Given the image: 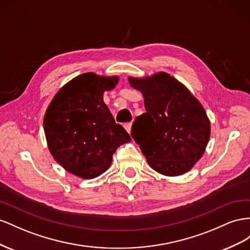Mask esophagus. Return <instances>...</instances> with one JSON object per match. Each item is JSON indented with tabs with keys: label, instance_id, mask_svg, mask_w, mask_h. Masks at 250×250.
<instances>
[{
	"label": "esophagus",
	"instance_id": "34e87169",
	"mask_svg": "<svg viewBox=\"0 0 250 250\" xmlns=\"http://www.w3.org/2000/svg\"><path fill=\"white\" fill-rule=\"evenodd\" d=\"M125 129L126 130L127 133H131V129H132V123H127V124H125Z\"/></svg>",
	"mask_w": 250,
	"mask_h": 250
}]
</instances>
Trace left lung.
<instances>
[{"label": "left lung", "mask_w": 250, "mask_h": 250, "mask_svg": "<svg viewBox=\"0 0 250 250\" xmlns=\"http://www.w3.org/2000/svg\"><path fill=\"white\" fill-rule=\"evenodd\" d=\"M129 83L145 98L146 112L135 119L131 136L149 167L166 176L187 173L202 157L210 136L202 104L165 72L129 77Z\"/></svg>", "instance_id": "8db88e82"}]
</instances>
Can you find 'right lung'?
<instances>
[{
  "label": "right lung",
  "mask_w": 250,
  "mask_h": 250,
  "mask_svg": "<svg viewBox=\"0 0 250 250\" xmlns=\"http://www.w3.org/2000/svg\"><path fill=\"white\" fill-rule=\"evenodd\" d=\"M118 77L83 73L56 93L44 117V131L53 158L69 173L92 179L111 166L118 146L130 135L114 120L104 103Z\"/></svg>",
  "instance_id": "obj_1"
}]
</instances>
